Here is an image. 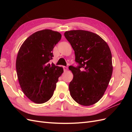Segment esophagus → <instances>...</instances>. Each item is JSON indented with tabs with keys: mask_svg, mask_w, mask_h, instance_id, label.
<instances>
[{
	"mask_svg": "<svg viewBox=\"0 0 132 132\" xmlns=\"http://www.w3.org/2000/svg\"><path fill=\"white\" fill-rule=\"evenodd\" d=\"M63 68L64 71H67V70H68V67H66V66H63Z\"/></svg>",
	"mask_w": 132,
	"mask_h": 132,
	"instance_id": "1",
	"label": "esophagus"
}]
</instances>
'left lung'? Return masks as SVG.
<instances>
[{"label": "left lung", "instance_id": "left-lung-1", "mask_svg": "<svg viewBox=\"0 0 132 132\" xmlns=\"http://www.w3.org/2000/svg\"><path fill=\"white\" fill-rule=\"evenodd\" d=\"M64 36L78 63L69 68L74 75L69 85L71 96L80 105H94L103 96L112 74L111 50L100 36L90 31H66Z\"/></svg>", "mask_w": 132, "mask_h": 132}]
</instances>
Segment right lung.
<instances>
[{
    "instance_id": "add662e5",
    "label": "right lung",
    "mask_w": 132,
    "mask_h": 132,
    "mask_svg": "<svg viewBox=\"0 0 132 132\" xmlns=\"http://www.w3.org/2000/svg\"><path fill=\"white\" fill-rule=\"evenodd\" d=\"M61 34L51 30L36 32L22 43L18 54L16 69L23 93L31 101L43 103L52 97L62 67L50 62L53 50Z\"/></svg>"
}]
</instances>
